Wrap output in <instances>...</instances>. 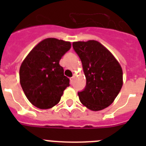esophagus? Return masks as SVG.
Returning a JSON list of instances; mask_svg holds the SVG:
<instances>
[{"instance_id": "esophagus-1", "label": "esophagus", "mask_w": 146, "mask_h": 146, "mask_svg": "<svg viewBox=\"0 0 146 146\" xmlns=\"http://www.w3.org/2000/svg\"><path fill=\"white\" fill-rule=\"evenodd\" d=\"M74 77H72L70 78V82L72 84H73V82H74Z\"/></svg>"}]
</instances>
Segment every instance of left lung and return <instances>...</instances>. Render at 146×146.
<instances>
[{
  "label": "left lung",
  "mask_w": 146,
  "mask_h": 146,
  "mask_svg": "<svg viewBox=\"0 0 146 146\" xmlns=\"http://www.w3.org/2000/svg\"><path fill=\"white\" fill-rule=\"evenodd\" d=\"M73 49L80 58L86 86L78 92L80 101L89 110L98 111L108 108L123 86V72L113 54L94 40L76 42Z\"/></svg>",
  "instance_id": "obj_1"
}]
</instances>
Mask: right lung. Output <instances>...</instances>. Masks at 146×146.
<instances>
[{"instance_id":"add662e5","label":"right lung","mask_w":146,"mask_h":146,"mask_svg":"<svg viewBox=\"0 0 146 146\" xmlns=\"http://www.w3.org/2000/svg\"><path fill=\"white\" fill-rule=\"evenodd\" d=\"M71 43L55 38L43 40L29 52L20 69V85L28 99L39 109H49L60 102L69 79L59 61Z\"/></svg>"}]
</instances>
